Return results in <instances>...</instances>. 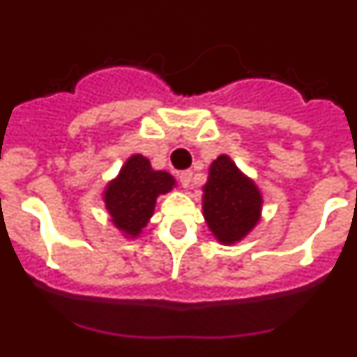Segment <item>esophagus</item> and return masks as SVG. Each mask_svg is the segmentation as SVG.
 <instances>
[{
    "instance_id": "34e87169",
    "label": "esophagus",
    "mask_w": 357,
    "mask_h": 357,
    "mask_svg": "<svg viewBox=\"0 0 357 357\" xmlns=\"http://www.w3.org/2000/svg\"><path fill=\"white\" fill-rule=\"evenodd\" d=\"M191 176H193V172H189V169L178 173V182H181L182 188L184 189L189 188V184H191Z\"/></svg>"
}]
</instances>
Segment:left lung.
<instances>
[{
  "mask_svg": "<svg viewBox=\"0 0 357 357\" xmlns=\"http://www.w3.org/2000/svg\"><path fill=\"white\" fill-rule=\"evenodd\" d=\"M261 207L259 188L239 172L229 155L213 160L204 185L202 209L218 241L222 245L241 241L259 222Z\"/></svg>",
  "mask_w": 357,
  "mask_h": 357,
  "instance_id": "8db88e82",
  "label": "left lung"
}]
</instances>
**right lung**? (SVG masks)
I'll return each instance as SVG.
<instances>
[{
    "label": "right lung",
    "instance_id": "1",
    "mask_svg": "<svg viewBox=\"0 0 357 357\" xmlns=\"http://www.w3.org/2000/svg\"><path fill=\"white\" fill-rule=\"evenodd\" d=\"M173 185L175 178L169 173L155 172L146 157L135 153L103 191L110 222L127 238H137L150 222L157 198L172 191Z\"/></svg>",
    "mask_w": 357,
    "mask_h": 357
}]
</instances>
